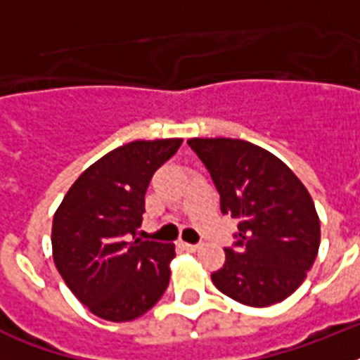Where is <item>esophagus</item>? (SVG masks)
<instances>
[{
  "label": "esophagus",
  "instance_id": "obj_1",
  "mask_svg": "<svg viewBox=\"0 0 360 360\" xmlns=\"http://www.w3.org/2000/svg\"><path fill=\"white\" fill-rule=\"evenodd\" d=\"M179 245L183 246L185 250H188V252H196L198 248H200V245H192V243H183V240H181Z\"/></svg>",
  "mask_w": 360,
  "mask_h": 360
}]
</instances>
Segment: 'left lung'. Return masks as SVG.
Masks as SVG:
<instances>
[{
	"mask_svg": "<svg viewBox=\"0 0 360 360\" xmlns=\"http://www.w3.org/2000/svg\"><path fill=\"white\" fill-rule=\"evenodd\" d=\"M211 174L220 211L239 219L226 263L211 274L224 295L248 307H271L302 284L319 248V219L299 177L250 141H186Z\"/></svg>",
	"mask_w": 360,
	"mask_h": 360,
	"instance_id": "1",
	"label": "left lung"
}]
</instances>
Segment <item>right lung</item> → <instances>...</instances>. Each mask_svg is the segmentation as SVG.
I'll return each instance as SVG.
<instances>
[{
	"mask_svg": "<svg viewBox=\"0 0 360 360\" xmlns=\"http://www.w3.org/2000/svg\"><path fill=\"white\" fill-rule=\"evenodd\" d=\"M183 140H136L91 164L53 214V262L65 284L95 316L132 321L169 284L172 243L138 239L153 174Z\"/></svg>",
	"mask_w": 360,
	"mask_h": 360,
	"instance_id": "obj_1",
	"label": "right lung"
}]
</instances>
